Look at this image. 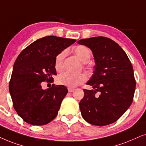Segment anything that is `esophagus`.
<instances>
[{"label": "esophagus", "mask_w": 146, "mask_h": 146, "mask_svg": "<svg viewBox=\"0 0 146 146\" xmlns=\"http://www.w3.org/2000/svg\"><path fill=\"white\" fill-rule=\"evenodd\" d=\"M68 91H69V92L72 93V92H73V91H75V89H73V88H68Z\"/></svg>", "instance_id": "34e87169"}]
</instances>
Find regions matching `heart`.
I'll return each instance as SVG.
<instances>
[{
  "label": "heart",
  "mask_w": 146,
  "mask_h": 146,
  "mask_svg": "<svg viewBox=\"0 0 146 146\" xmlns=\"http://www.w3.org/2000/svg\"><path fill=\"white\" fill-rule=\"evenodd\" d=\"M75 53L77 57L83 63H87L90 59L91 50L87 46L80 45L75 48ZM66 55V50H63L58 54L55 58V67L57 71H59L63 69V63ZM87 77L85 74L79 73L74 74L69 72H63L57 77V82L60 85H65L68 87H75L86 81Z\"/></svg>",
  "instance_id": "obj_1"
}]
</instances>
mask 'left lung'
<instances>
[{"mask_svg": "<svg viewBox=\"0 0 146 146\" xmlns=\"http://www.w3.org/2000/svg\"><path fill=\"white\" fill-rule=\"evenodd\" d=\"M77 42L90 48L96 63L87 83L93 89H83L84 98L79 103L82 117L94 125L113 123L133 101L135 81L131 62L121 46L109 38L96 36Z\"/></svg>", "mask_w": 146, "mask_h": 146, "instance_id": "8db88e82", "label": "left lung"}]
</instances>
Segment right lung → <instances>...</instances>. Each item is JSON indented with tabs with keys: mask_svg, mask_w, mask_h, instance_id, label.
I'll use <instances>...</instances> for the list:
<instances>
[{
	"mask_svg": "<svg viewBox=\"0 0 146 146\" xmlns=\"http://www.w3.org/2000/svg\"><path fill=\"white\" fill-rule=\"evenodd\" d=\"M75 39L47 36L29 44L19 54L13 66L9 91L13 107L25 122L43 125L55 119L68 93L60 85L42 89V82H53L57 75L55 58Z\"/></svg>",
	"mask_w": 146,
	"mask_h": 146,
	"instance_id": "add662e5",
	"label": "right lung"
}]
</instances>
